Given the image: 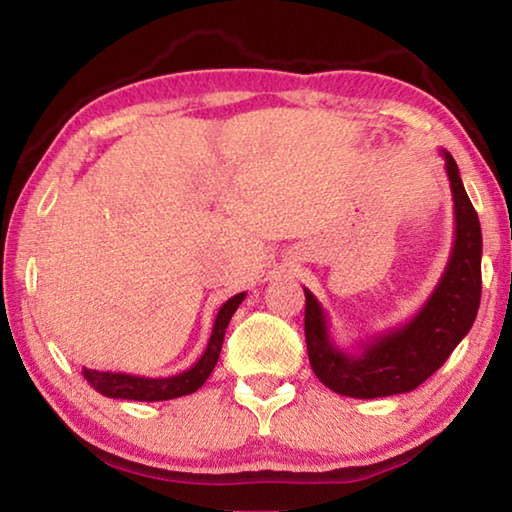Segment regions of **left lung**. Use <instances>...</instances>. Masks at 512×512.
<instances>
[{
    "mask_svg": "<svg viewBox=\"0 0 512 512\" xmlns=\"http://www.w3.org/2000/svg\"><path fill=\"white\" fill-rule=\"evenodd\" d=\"M445 171L454 196V246L427 302L406 323L361 341L357 352L336 345L327 311L305 289V339L311 370L334 393L372 400L409 393L447 361L470 332L481 302V223L458 164L445 149Z\"/></svg>",
    "mask_w": 512,
    "mask_h": 512,
    "instance_id": "left-lung-1",
    "label": "left lung"
}]
</instances>
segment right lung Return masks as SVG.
I'll return each instance as SVG.
<instances>
[{"instance_id": "right-lung-1", "label": "right lung", "mask_w": 512, "mask_h": 512, "mask_svg": "<svg viewBox=\"0 0 512 512\" xmlns=\"http://www.w3.org/2000/svg\"><path fill=\"white\" fill-rule=\"evenodd\" d=\"M246 291L237 293L230 300H225L219 314L214 318L212 336L207 341V348L201 354L192 368L178 372L171 377H140V375H126V372H110V370H90L83 368V377L88 384L99 391L101 395L112 397V400H135V402H162V400H176L189 393H196L219 361L225 327H228L232 314L244 302Z\"/></svg>"}]
</instances>
